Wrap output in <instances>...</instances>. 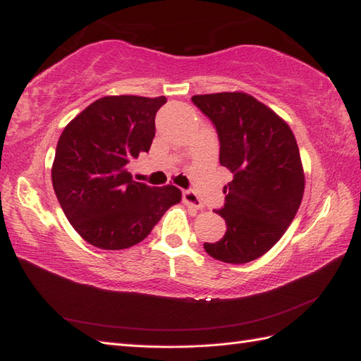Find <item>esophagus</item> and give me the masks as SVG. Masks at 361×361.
Here are the masks:
<instances>
[{
  "mask_svg": "<svg viewBox=\"0 0 361 361\" xmlns=\"http://www.w3.org/2000/svg\"><path fill=\"white\" fill-rule=\"evenodd\" d=\"M183 202H185L188 206H190V208H195V209L204 208L200 197H198L194 190H185V192H183Z\"/></svg>",
  "mask_w": 361,
  "mask_h": 361,
  "instance_id": "esophagus-1",
  "label": "esophagus"
}]
</instances>
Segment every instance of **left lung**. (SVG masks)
Instances as JSON below:
<instances>
[{"label":"left lung","mask_w":361,"mask_h":361,"mask_svg":"<svg viewBox=\"0 0 361 361\" xmlns=\"http://www.w3.org/2000/svg\"><path fill=\"white\" fill-rule=\"evenodd\" d=\"M192 102L216 126L220 164L233 173L225 186L224 239L204 243L214 259L247 264L271 250L293 221L305 178L288 124L242 91L197 94Z\"/></svg>","instance_id":"left-lung-1"}]
</instances>
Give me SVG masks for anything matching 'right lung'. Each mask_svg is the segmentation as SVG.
Here are the masks:
<instances>
[{"mask_svg": "<svg viewBox=\"0 0 361 361\" xmlns=\"http://www.w3.org/2000/svg\"><path fill=\"white\" fill-rule=\"evenodd\" d=\"M164 96H105L90 104L59 137L51 176L68 221L101 250L140 243L181 190L133 180L128 163L149 152Z\"/></svg>", "mask_w": 361, "mask_h": 361, "instance_id": "obj_1", "label": "right lung"}]
</instances>
